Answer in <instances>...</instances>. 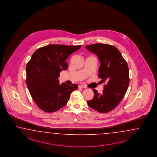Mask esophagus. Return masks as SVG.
<instances>
[{
	"mask_svg": "<svg viewBox=\"0 0 157 157\" xmlns=\"http://www.w3.org/2000/svg\"><path fill=\"white\" fill-rule=\"evenodd\" d=\"M78 87L79 88H86V87L84 86V85H83V84H80V85H79V86H78Z\"/></svg>",
	"mask_w": 157,
	"mask_h": 157,
	"instance_id": "34e87169",
	"label": "esophagus"
}]
</instances>
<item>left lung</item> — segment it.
<instances>
[{"label": "left lung", "instance_id": "8db88e82", "mask_svg": "<svg viewBox=\"0 0 157 157\" xmlns=\"http://www.w3.org/2000/svg\"><path fill=\"white\" fill-rule=\"evenodd\" d=\"M85 47L98 57L101 63L98 76L101 79L100 82L107 83L104 86L103 94L92 90L95 95L87 104L100 113H107L115 109L126 94L129 84L128 66L115 46L95 44Z\"/></svg>", "mask_w": 157, "mask_h": 157}]
</instances>
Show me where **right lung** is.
I'll list each match as a JSON object with an SVG mask.
<instances>
[{"instance_id":"right-lung-1","label":"right lung","mask_w":157,"mask_h":157,"mask_svg":"<svg viewBox=\"0 0 157 157\" xmlns=\"http://www.w3.org/2000/svg\"><path fill=\"white\" fill-rule=\"evenodd\" d=\"M82 45L51 44L40 48L32 54L26 66V84L35 103L42 111L50 113L67 104L78 85L59 84L58 77L67 69L66 60Z\"/></svg>"}]
</instances>
